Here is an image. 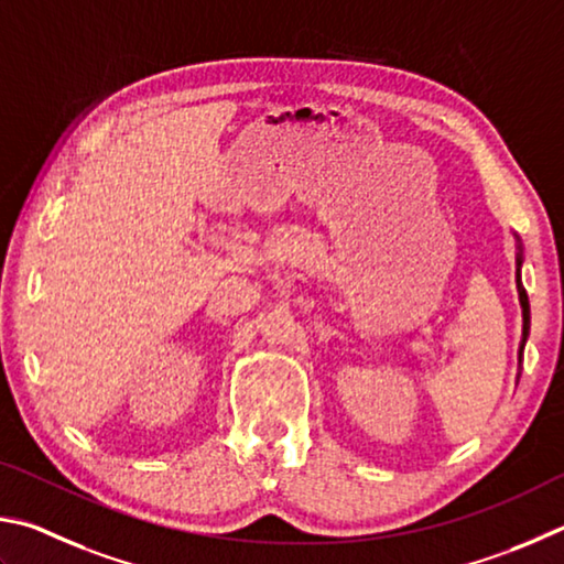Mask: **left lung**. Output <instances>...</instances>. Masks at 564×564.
Here are the masks:
<instances>
[{"mask_svg": "<svg viewBox=\"0 0 564 564\" xmlns=\"http://www.w3.org/2000/svg\"><path fill=\"white\" fill-rule=\"evenodd\" d=\"M520 267H522V247L518 245V267H516V282H518V294H520V307H522V344H520V354L522 347L528 341V329H530V304H528V294L520 288Z\"/></svg>", "mask_w": 564, "mask_h": 564, "instance_id": "1", "label": "left lung"}]
</instances>
